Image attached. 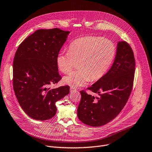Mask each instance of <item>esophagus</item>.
<instances>
[{"mask_svg":"<svg viewBox=\"0 0 152 152\" xmlns=\"http://www.w3.org/2000/svg\"><path fill=\"white\" fill-rule=\"evenodd\" d=\"M76 91V89H75V88H72V87L70 88V91H71V92H73V91Z\"/></svg>","mask_w":152,"mask_h":152,"instance_id":"obj_1","label":"esophagus"}]
</instances>
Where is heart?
<instances>
[{
	"label": "heart",
	"instance_id": "1",
	"mask_svg": "<svg viewBox=\"0 0 152 152\" xmlns=\"http://www.w3.org/2000/svg\"><path fill=\"white\" fill-rule=\"evenodd\" d=\"M115 54L114 44L102 37L88 36L75 39L68 51H61L57 56V65L64 73L70 72L75 61H77L78 69L63 77L64 84L76 88L86 85L90 79H101L112 64Z\"/></svg>",
	"mask_w": 152,
	"mask_h": 152
}]
</instances>
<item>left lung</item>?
Returning <instances> with one entry per match:
<instances>
[{
  "mask_svg": "<svg viewBox=\"0 0 152 152\" xmlns=\"http://www.w3.org/2000/svg\"><path fill=\"white\" fill-rule=\"evenodd\" d=\"M135 61L130 46L124 41L117 44L112 66L88 90L99 94L94 97L80 91L77 117L86 125L99 127L115 119L126 104L131 93Z\"/></svg>",
  "mask_w": 152,
  "mask_h": 152,
  "instance_id": "1",
  "label": "left lung"
}]
</instances>
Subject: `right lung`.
<instances>
[{"label":"right lung","mask_w":152,"mask_h":152,"mask_svg":"<svg viewBox=\"0 0 152 152\" xmlns=\"http://www.w3.org/2000/svg\"><path fill=\"white\" fill-rule=\"evenodd\" d=\"M70 31L40 29L19 46L13 62V88L19 105L30 118L51 119L56 113V102L70 93L68 86L51 88L61 79L56 58Z\"/></svg>","instance_id":"right-lung-1"}]
</instances>
